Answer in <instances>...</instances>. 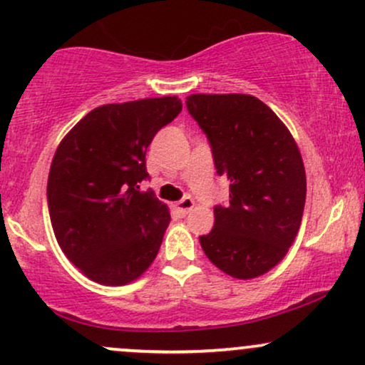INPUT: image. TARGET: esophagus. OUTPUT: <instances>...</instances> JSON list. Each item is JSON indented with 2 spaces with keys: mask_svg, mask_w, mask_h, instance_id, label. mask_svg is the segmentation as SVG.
<instances>
[{
  "mask_svg": "<svg viewBox=\"0 0 365 365\" xmlns=\"http://www.w3.org/2000/svg\"><path fill=\"white\" fill-rule=\"evenodd\" d=\"M194 205H195L194 199H190V197H183L182 200L175 204V207H177V210L182 214V216H185V214H188L192 209H194Z\"/></svg>",
  "mask_w": 365,
  "mask_h": 365,
  "instance_id": "esophagus-1",
  "label": "esophagus"
}]
</instances>
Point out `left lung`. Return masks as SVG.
Here are the masks:
<instances>
[{
  "instance_id": "left-lung-1",
  "label": "left lung",
  "mask_w": 365,
  "mask_h": 365,
  "mask_svg": "<svg viewBox=\"0 0 365 365\" xmlns=\"http://www.w3.org/2000/svg\"><path fill=\"white\" fill-rule=\"evenodd\" d=\"M185 103L207 135L217 175L230 180V204L214 207V227L200 247L231 277H260L299 231L306 202L299 148L257 96L195 93Z\"/></svg>"
}]
</instances>
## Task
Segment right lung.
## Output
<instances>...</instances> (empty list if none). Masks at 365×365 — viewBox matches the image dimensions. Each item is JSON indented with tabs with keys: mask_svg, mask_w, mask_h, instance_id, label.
Wrapping results in <instances>:
<instances>
[{
	"mask_svg": "<svg viewBox=\"0 0 365 365\" xmlns=\"http://www.w3.org/2000/svg\"><path fill=\"white\" fill-rule=\"evenodd\" d=\"M180 112L178 96L102 105L57 146L47 182L52 230L88 279L125 285L160 252L168 205L139 183L148 178V146Z\"/></svg>",
	"mask_w": 365,
	"mask_h": 365,
	"instance_id": "right-lung-1",
	"label": "right lung"
}]
</instances>
